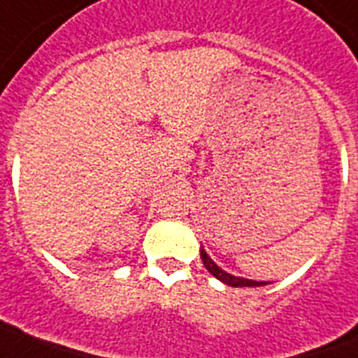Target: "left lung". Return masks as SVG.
<instances>
[{"label":"left lung","instance_id":"8db88e82","mask_svg":"<svg viewBox=\"0 0 358 358\" xmlns=\"http://www.w3.org/2000/svg\"><path fill=\"white\" fill-rule=\"evenodd\" d=\"M200 258H202V262L206 266V270L214 278H217L220 281H224L227 285H231V287H262L266 285L268 281H255V280H245V278H237V275H231V273H227L225 270H222L220 266L215 264L214 260L206 255V250L204 248H200Z\"/></svg>","mask_w":358,"mask_h":358}]
</instances>
